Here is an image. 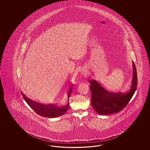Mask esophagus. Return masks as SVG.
<instances>
[{
	"label": "esophagus",
	"instance_id": "1",
	"mask_svg": "<svg viewBox=\"0 0 150 150\" xmlns=\"http://www.w3.org/2000/svg\"><path fill=\"white\" fill-rule=\"evenodd\" d=\"M81 73L83 74H87V71L86 70H83L81 71Z\"/></svg>",
	"mask_w": 150,
	"mask_h": 150
}]
</instances>
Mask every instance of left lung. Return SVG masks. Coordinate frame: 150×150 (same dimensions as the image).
<instances>
[{
  "instance_id": "left-lung-1",
  "label": "left lung",
  "mask_w": 150,
  "mask_h": 150,
  "mask_svg": "<svg viewBox=\"0 0 150 150\" xmlns=\"http://www.w3.org/2000/svg\"><path fill=\"white\" fill-rule=\"evenodd\" d=\"M133 77L130 90L127 93H112L103 88L95 80H89L91 105L100 115H107L121 111L134 96L137 86V70L132 62Z\"/></svg>"
}]
</instances>
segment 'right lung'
<instances>
[{
	"label": "right lung",
	"instance_id": "right-lung-1",
	"mask_svg": "<svg viewBox=\"0 0 150 150\" xmlns=\"http://www.w3.org/2000/svg\"><path fill=\"white\" fill-rule=\"evenodd\" d=\"M72 88L71 87L70 91L68 93V100L70 98L71 93L72 92ZM23 99H25V102L29 105V107L38 114V115L42 117H45L48 118H54L64 115L67 112V109L69 108V103L68 101L67 105L58 107L56 105L49 104L45 105L41 103L35 102L31 99H29L25 95L21 92Z\"/></svg>",
	"mask_w": 150,
	"mask_h": 150
}]
</instances>
